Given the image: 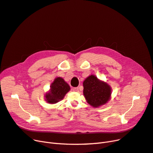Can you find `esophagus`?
Instances as JSON below:
<instances>
[{"label":"esophagus","instance_id":"obj_1","mask_svg":"<svg viewBox=\"0 0 153 153\" xmlns=\"http://www.w3.org/2000/svg\"><path fill=\"white\" fill-rule=\"evenodd\" d=\"M73 91L75 92H78V87H74L73 88Z\"/></svg>","mask_w":153,"mask_h":153}]
</instances>
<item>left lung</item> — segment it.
<instances>
[{
    "label": "left lung",
    "instance_id": "8db88e82",
    "mask_svg": "<svg viewBox=\"0 0 153 153\" xmlns=\"http://www.w3.org/2000/svg\"><path fill=\"white\" fill-rule=\"evenodd\" d=\"M83 92L87 103L94 107L103 105L110 100L112 93L110 87L94 75L88 76L83 83Z\"/></svg>",
    "mask_w": 153,
    "mask_h": 153
}]
</instances>
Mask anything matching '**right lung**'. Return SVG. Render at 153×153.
<instances>
[{"mask_svg":"<svg viewBox=\"0 0 153 153\" xmlns=\"http://www.w3.org/2000/svg\"><path fill=\"white\" fill-rule=\"evenodd\" d=\"M50 87V92L45 95L46 101L50 104H55L62 100L70 90V87L61 77L55 78Z\"/></svg>","mask_w":153,"mask_h":153,"instance_id":"add662e5","label":"right lung"}]
</instances>
